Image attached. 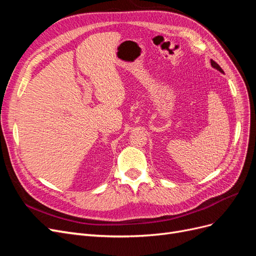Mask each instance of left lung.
Segmentation results:
<instances>
[{
	"instance_id": "left-lung-1",
	"label": "left lung",
	"mask_w": 256,
	"mask_h": 256,
	"mask_svg": "<svg viewBox=\"0 0 256 256\" xmlns=\"http://www.w3.org/2000/svg\"><path fill=\"white\" fill-rule=\"evenodd\" d=\"M210 64H212V67H214V68H216L217 70H219L220 72H222V73H224V70H222V69H221V67H220V66H219V64H217L216 62H214V60H210Z\"/></svg>"
}]
</instances>
